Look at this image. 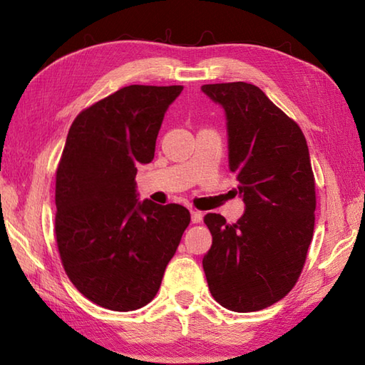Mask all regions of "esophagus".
Instances as JSON below:
<instances>
[{"label": "esophagus", "mask_w": 365, "mask_h": 365, "mask_svg": "<svg viewBox=\"0 0 365 365\" xmlns=\"http://www.w3.org/2000/svg\"><path fill=\"white\" fill-rule=\"evenodd\" d=\"M191 221L195 222V224H197V222L202 221V212H199V210H191Z\"/></svg>", "instance_id": "obj_1"}]
</instances>
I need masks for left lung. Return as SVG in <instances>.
<instances>
[{"label":"left lung","instance_id":"1","mask_svg":"<svg viewBox=\"0 0 365 365\" xmlns=\"http://www.w3.org/2000/svg\"><path fill=\"white\" fill-rule=\"evenodd\" d=\"M224 108L229 169L246 210L227 224L207 213L213 242L202 267L212 297L234 312H254L289 293L304 267L315 222V178L298 123L250 83L204 84Z\"/></svg>","mask_w":365,"mask_h":365}]
</instances>
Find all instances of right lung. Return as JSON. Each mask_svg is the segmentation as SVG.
I'll return each instance as SVG.
<instances>
[{
	"label": "right lung",
	"instance_id": "obj_1",
	"mask_svg": "<svg viewBox=\"0 0 365 365\" xmlns=\"http://www.w3.org/2000/svg\"><path fill=\"white\" fill-rule=\"evenodd\" d=\"M182 91L131 84L83 110L68 130L56 169L58 250L80 293L110 311L149 304L191 221L182 205L136 199L135 180Z\"/></svg>",
	"mask_w": 365,
	"mask_h": 365
}]
</instances>
